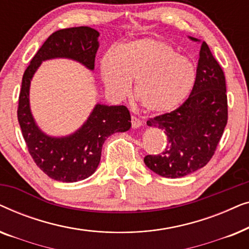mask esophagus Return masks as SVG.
Here are the masks:
<instances>
[{
	"label": "esophagus",
	"instance_id": "esophagus-1",
	"mask_svg": "<svg viewBox=\"0 0 249 249\" xmlns=\"http://www.w3.org/2000/svg\"><path fill=\"white\" fill-rule=\"evenodd\" d=\"M131 125H132V128H139L142 125V120H141V119L136 118V117H134V115H132V117H131Z\"/></svg>",
	"mask_w": 249,
	"mask_h": 249
}]
</instances>
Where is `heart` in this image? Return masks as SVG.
<instances>
[{
	"label": "heart",
	"instance_id": "b5f03b06",
	"mask_svg": "<svg viewBox=\"0 0 249 249\" xmlns=\"http://www.w3.org/2000/svg\"><path fill=\"white\" fill-rule=\"evenodd\" d=\"M100 71L111 97L130 93L153 113L171 111L186 100L196 81V67L164 40L139 38L121 44L102 56Z\"/></svg>",
	"mask_w": 249,
	"mask_h": 249
}]
</instances>
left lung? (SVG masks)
I'll return each instance as SVG.
<instances>
[{
  "instance_id": "obj_1",
  "label": "left lung",
  "mask_w": 249,
  "mask_h": 249,
  "mask_svg": "<svg viewBox=\"0 0 249 249\" xmlns=\"http://www.w3.org/2000/svg\"><path fill=\"white\" fill-rule=\"evenodd\" d=\"M226 91L223 71L203 42L189 97L177 110L147 121L149 127L164 132L168 142L161 154L145 156L146 166L165 178H181L205 166L227 125Z\"/></svg>"
}]
</instances>
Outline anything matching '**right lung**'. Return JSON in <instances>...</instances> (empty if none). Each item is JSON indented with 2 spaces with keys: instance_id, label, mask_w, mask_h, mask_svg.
Instances as JSON below:
<instances>
[{
  "instance_id": "add662e5",
  "label": "right lung",
  "mask_w": 249,
  "mask_h": 249,
  "mask_svg": "<svg viewBox=\"0 0 249 249\" xmlns=\"http://www.w3.org/2000/svg\"><path fill=\"white\" fill-rule=\"evenodd\" d=\"M98 36L97 30L86 26L57 30L44 42L23 73L18 105L23 139L37 166L56 181L76 182L93 175L108 136L124 132L131 127L130 113L124 105L108 107L97 103L77 131L63 137H52L40 130L30 111V83L43 61L70 59L94 70L100 46Z\"/></svg>"
}]
</instances>
